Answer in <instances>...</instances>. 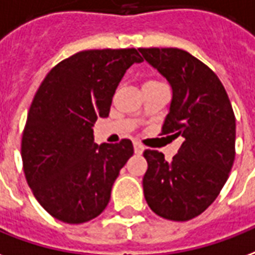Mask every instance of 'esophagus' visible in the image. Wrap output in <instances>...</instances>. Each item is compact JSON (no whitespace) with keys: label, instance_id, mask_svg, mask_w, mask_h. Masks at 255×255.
Returning a JSON list of instances; mask_svg holds the SVG:
<instances>
[{"label":"esophagus","instance_id":"obj_1","mask_svg":"<svg viewBox=\"0 0 255 255\" xmlns=\"http://www.w3.org/2000/svg\"><path fill=\"white\" fill-rule=\"evenodd\" d=\"M134 152L135 155H141L144 152V146L141 145L140 142H137V141H134Z\"/></svg>","mask_w":255,"mask_h":255}]
</instances>
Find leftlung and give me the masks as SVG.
Listing matches in <instances>:
<instances>
[{
	"mask_svg": "<svg viewBox=\"0 0 255 255\" xmlns=\"http://www.w3.org/2000/svg\"><path fill=\"white\" fill-rule=\"evenodd\" d=\"M172 88L161 134L182 137L172 160L144 150L142 186L148 205L167 220L187 222L215 201L235 160L237 125L231 102L215 72L181 49H138Z\"/></svg>",
	"mask_w": 255,
	"mask_h": 255,
	"instance_id": "obj_1",
	"label": "left lung"
}]
</instances>
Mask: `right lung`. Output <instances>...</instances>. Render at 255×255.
I'll list each match as a JSON object with an SVG mask.
<instances>
[{
	"mask_svg": "<svg viewBox=\"0 0 255 255\" xmlns=\"http://www.w3.org/2000/svg\"><path fill=\"white\" fill-rule=\"evenodd\" d=\"M134 62H142L135 49L80 51L55 65L33 96L21 138L24 174L39 204L61 222L99 216L134 152L128 138L95 144L92 130L109 117L115 89Z\"/></svg>",
	"mask_w": 255,
	"mask_h": 255,
	"instance_id": "right-lung-1",
	"label": "right lung"
}]
</instances>
